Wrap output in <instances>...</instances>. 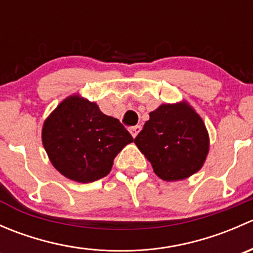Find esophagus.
<instances>
[{"instance_id":"34e87169","label":"esophagus","mask_w":253,"mask_h":253,"mask_svg":"<svg viewBox=\"0 0 253 253\" xmlns=\"http://www.w3.org/2000/svg\"><path fill=\"white\" fill-rule=\"evenodd\" d=\"M141 128H142V127L138 126V125H137V126L131 127V128H129V132H131V134H132V137H133V138H136L137 134H138L139 131H141Z\"/></svg>"}]
</instances>
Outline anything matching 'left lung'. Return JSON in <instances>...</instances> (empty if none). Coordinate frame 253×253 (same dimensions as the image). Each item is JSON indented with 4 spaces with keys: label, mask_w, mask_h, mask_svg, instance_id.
<instances>
[{
    "label": "left lung",
    "mask_w": 253,
    "mask_h": 253,
    "mask_svg": "<svg viewBox=\"0 0 253 253\" xmlns=\"http://www.w3.org/2000/svg\"><path fill=\"white\" fill-rule=\"evenodd\" d=\"M150 119L134 143L165 181L183 180L202 168L209 149L205 124L187 103L164 104Z\"/></svg>",
    "instance_id": "1"
}]
</instances>
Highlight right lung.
<instances>
[{"label":"right lung","instance_id":"1","mask_svg":"<svg viewBox=\"0 0 253 253\" xmlns=\"http://www.w3.org/2000/svg\"><path fill=\"white\" fill-rule=\"evenodd\" d=\"M133 137L95 103L73 95L63 100L42 127V144L53 167L77 182H93L110 172L114 159Z\"/></svg>","mask_w":253,"mask_h":253}]
</instances>
